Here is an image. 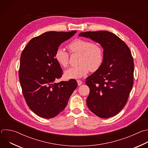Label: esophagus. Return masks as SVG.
<instances>
[{
  "mask_svg": "<svg viewBox=\"0 0 148 148\" xmlns=\"http://www.w3.org/2000/svg\"><path fill=\"white\" fill-rule=\"evenodd\" d=\"M77 83H78V86H81V84H82V82L81 80H77Z\"/></svg>",
  "mask_w": 148,
  "mask_h": 148,
  "instance_id": "1",
  "label": "esophagus"
}]
</instances>
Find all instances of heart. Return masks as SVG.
Listing matches in <instances>:
<instances>
[{
    "label": "heart",
    "mask_w": 148,
    "mask_h": 148,
    "mask_svg": "<svg viewBox=\"0 0 148 148\" xmlns=\"http://www.w3.org/2000/svg\"><path fill=\"white\" fill-rule=\"evenodd\" d=\"M67 47L71 54H79V64L65 71L67 78H79L87 75L89 70L95 72L101 67L103 60V51L99 45L87 40L76 38L70 42ZM54 59L61 67H67L69 54L64 49L59 47L55 51Z\"/></svg>",
    "instance_id": "obj_1"
}]
</instances>
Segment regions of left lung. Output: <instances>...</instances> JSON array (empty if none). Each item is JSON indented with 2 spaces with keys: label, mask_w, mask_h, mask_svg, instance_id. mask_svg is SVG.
Wrapping results in <instances>:
<instances>
[{
  "label": "left lung",
  "mask_w": 148,
  "mask_h": 148,
  "mask_svg": "<svg viewBox=\"0 0 148 148\" xmlns=\"http://www.w3.org/2000/svg\"><path fill=\"white\" fill-rule=\"evenodd\" d=\"M81 36L90 38L103 49L101 67L86 78V84L90 88L87 106L100 118L114 116L125 107L133 87L131 52L125 42L108 31L82 32Z\"/></svg>",
  "instance_id": "left-lung-1"
}]
</instances>
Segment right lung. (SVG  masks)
I'll return each mask as SVG.
<instances>
[{"mask_svg":"<svg viewBox=\"0 0 148 148\" xmlns=\"http://www.w3.org/2000/svg\"><path fill=\"white\" fill-rule=\"evenodd\" d=\"M77 31L48 32L32 38L20 57L18 76L26 102L38 116L52 118L67 106L77 87L76 80L56 82L62 70L54 59L60 45Z\"/></svg>","mask_w":148,"mask_h":148,"instance_id":"add662e5","label":"right lung"}]
</instances>
